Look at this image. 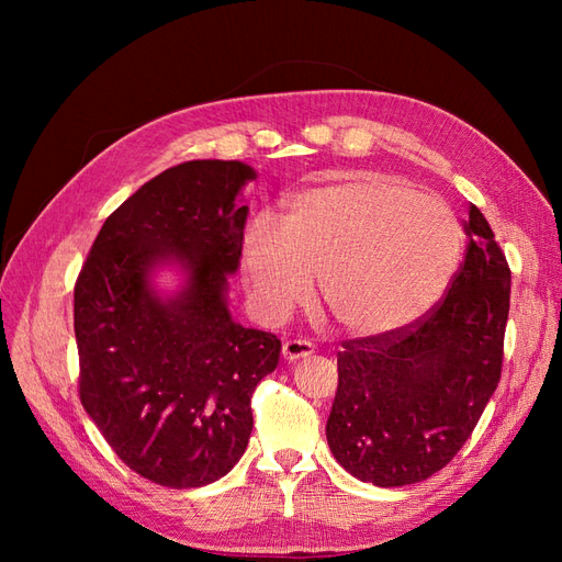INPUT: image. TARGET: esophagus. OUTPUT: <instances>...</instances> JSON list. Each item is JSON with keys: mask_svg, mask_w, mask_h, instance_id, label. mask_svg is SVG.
Returning <instances> with one entry per match:
<instances>
[{"mask_svg": "<svg viewBox=\"0 0 562 562\" xmlns=\"http://www.w3.org/2000/svg\"><path fill=\"white\" fill-rule=\"evenodd\" d=\"M281 353L285 361H297V359H307V356H312L314 347H312V342H307V339H288V342H283Z\"/></svg>", "mask_w": 562, "mask_h": 562, "instance_id": "1", "label": "esophagus"}]
</instances>
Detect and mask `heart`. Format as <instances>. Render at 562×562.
I'll use <instances>...</instances> for the list:
<instances>
[{
  "instance_id": "heart-1",
  "label": "heart",
  "mask_w": 562,
  "mask_h": 562,
  "mask_svg": "<svg viewBox=\"0 0 562 562\" xmlns=\"http://www.w3.org/2000/svg\"><path fill=\"white\" fill-rule=\"evenodd\" d=\"M464 232L446 201L396 176L349 171L285 201L279 234L265 220L241 244L260 312L281 318L310 297L353 337H384L427 316L450 288Z\"/></svg>"
}]
</instances>
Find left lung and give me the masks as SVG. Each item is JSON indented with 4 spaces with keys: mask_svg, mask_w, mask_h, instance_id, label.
Listing matches in <instances>:
<instances>
[{
    "mask_svg": "<svg viewBox=\"0 0 562 562\" xmlns=\"http://www.w3.org/2000/svg\"><path fill=\"white\" fill-rule=\"evenodd\" d=\"M467 258L411 328L342 342L326 424L333 457L378 487L427 481L462 450L502 378L512 269L485 215L464 223Z\"/></svg>",
    "mask_w": 562,
    "mask_h": 562,
    "instance_id": "obj_1",
    "label": "left lung"
}]
</instances>
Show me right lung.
I'll list each match as a JSON object with an SVG mask.
<instances>
[{"label": "right lung", "mask_w": 562, "mask_h": 562, "mask_svg": "<svg viewBox=\"0 0 562 562\" xmlns=\"http://www.w3.org/2000/svg\"><path fill=\"white\" fill-rule=\"evenodd\" d=\"M255 171L184 161L145 182L98 232L75 285L79 398L110 448L143 479L173 490L223 479L246 452L250 396L279 366L281 339L227 310ZM178 263L186 283H150Z\"/></svg>", "instance_id": "right-lung-1"}]
</instances>
